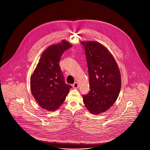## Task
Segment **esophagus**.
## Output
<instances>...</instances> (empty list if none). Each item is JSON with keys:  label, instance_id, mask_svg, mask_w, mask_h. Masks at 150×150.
<instances>
[{"label": "esophagus", "instance_id": "1", "mask_svg": "<svg viewBox=\"0 0 150 150\" xmlns=\"http://www.w3.org/2000/svg\"><path fill=\"white\" fill-rule=\"evenodd\" d=\"M73 88H75V89L78 88H79V84H78V83H77V82L74 83L73 84Z\"/></svg>", "mask_w": 150, "mask_h": 150}]
</instances>
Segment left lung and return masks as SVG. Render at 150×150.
<instances>
[{"label":"left lung","instance_id":"1","mask_svg":"<svg viewBox=\"0 0 150 150\" xmlns=\"http://www.w3.org/2000/svg\"><path fill=\"white\" fill-rule=\"evenodd\" d=\"M87 58L90 91L83 102L92 114L109 109L117 100L121 88L120 73L112 54L96 41H81Z\"/></svg>","mask_w":150,"mask_h":150}]
</instances>
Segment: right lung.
Here are the masks:
<instances>
[{"instance_id":"1","label":"right lung","mask_w":150,"mask_h":150,"mask_svg":"<svg viewBox=\"0 0 150 150\" xmlns=\"http://www.w3.org/2000/svg\"><path fill=\"white\" fill-rule=\"evenodd\" d=\"M71 47L72 45L66 40L48 47L42 53L31 76V93L38 105L47 110L58 109L71 88L65 83L59 66L63 52Z\"/></svg>"}]
</instances>
